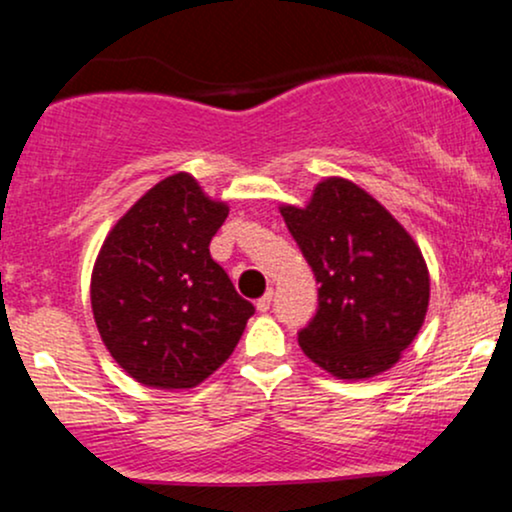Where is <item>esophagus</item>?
Masks as SVG:
<instances>
[{
  "mask_svg": "<svg viewBox=\"0 0 512 512\" xmlns=\"http://www.w3.org/2000/svg\"><path fill=\"white\" fill-rule=\"evenodd\" d=\"M272 298H274V291L267 289V293H264L260 301H257V310H260V313H267L269 305H272Z\"/></svg>",
  "mask_w": 512,
  "mask_h": 512,
  "instance_id": "34e87169",
  "label": "esophagus"
}]
</instances>
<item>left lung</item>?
Returning <instances> with one entry per match:
<instances>
[{
  "instance_id": "8db88e82",
  "label": "left lung",
  "mask_w": 512,
  "mask_h": 512,
  "mask_svg": "<svg viewBox=\"0 0 512 512\" xmlns=\"http://www.w3.org/2000/svg\"><path fill=\"white\" fill-rule=\"evenodd\" d=\"M281 216L320 284L313 320L298 332L305 356L342 380L395 366L424 325L431 289L409 233L344 178L320 182L308 207Z\"/></svg>"
}]
</instances>
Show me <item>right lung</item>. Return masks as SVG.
<instances>
[{
	"label": "right lung",
	"instance_id": "obj_1",
	"mask_svg": "<svg viewBox=\"0 0 512 512\" xmlns=\"http://www.w3.org/2000/svg\"><path fill=\"white\" fill-rule=\"evenodd\" d=\"M228 207L175 173L115 223L91 276V308L110 356L137 383L195 387L236 349L255 305L238 296L209 243Z\"/></svg>",
	"mask_w": 512,
	"mask_h": 512
}]
</instances>
